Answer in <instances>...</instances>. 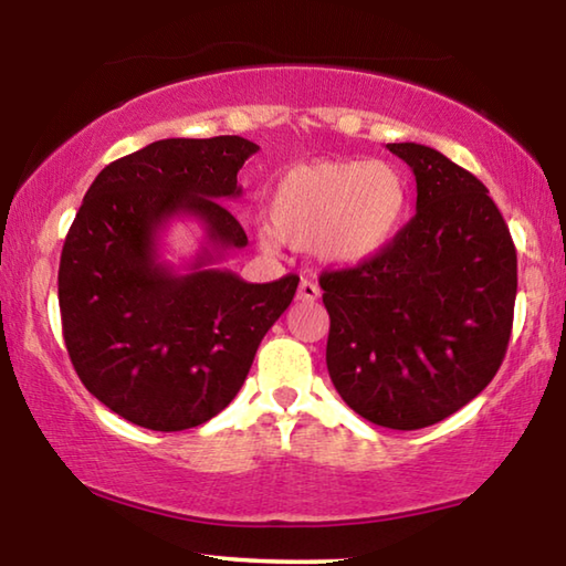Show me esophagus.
Returning <instances> with one entry per match:
<instances>
[{
    "instance_id": "34e87169",
    "label": "esophagus",
    "mask_w": 566,
    "mask_h": 566,
    "mask_svg": "<svg viewBox=\"0 0 566 566\" xmlns=\"http://www.w3.org/2000/svg\"><path fill=\"white\" fill-rule=\"evenodd\" d=\"M319 286L314 284V282H310V280H302L300 282V290H296V300L300 302H314V300H319Z\"/></svg>"
}]
</instances>
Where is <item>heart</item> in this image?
<instances>
[{
	"mask_svg": "<svg viewBox=\"0 0 566 566\" xmlns=\"http://www.w3.org/2000/svg\"><path fill=\"white\" fill-rule=\"evenodd\" d=\"M407 212V175L389 161H304L274 181L264 239L314 247L324 262L354 266L395 242Z\"/></svg>",
	"mask_w": 566,
	"mask_h": 566,
	"instance_id": "obj_1",
	"label": "heart"
}]
</instances>
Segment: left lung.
<instances>
[{"mask_svg": "<svg viewBox=\"0 0 566 566\" xmlns=\"http://www.w3.org/2000/svg\"><path fill=\"white\" fill-rule=\"evenodd\" d=\"M417 179V214L385 252L319 276L327 369L371 424L421 429L494 379L510 344L516 249L474 175L432 147L387 145Z\"/></svg>", "mask_w": 566, "mask_h": 566, "instance_id": "obj_1", "label": "left lung"}]
</instances>
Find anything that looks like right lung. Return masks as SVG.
I'll list each match as a JSON object with an SVG mask.
<instances>
[{
  "label": "right lung",
  "mask_w": 566,
  "mask_h": 566,
  "mask_svg": "<svg viewBox=\"0 0 566 566\" xmlns=\"http://www.w3.org/2000/svg\"><path fill=\"white\" fill-rule=\"evenodd\" d=\"M260 149L244 137L159 139L104 167L60 260L64 344L82 385L114 415L181 432L242 389L256 347L292 304L300 276L252 284L214 266L247 234L222 199ZM197 218L206 244L185 273L158 254L171 218Z\"/></svg>",
  "instance_id": "right-lung-1"
}]
</instances>
